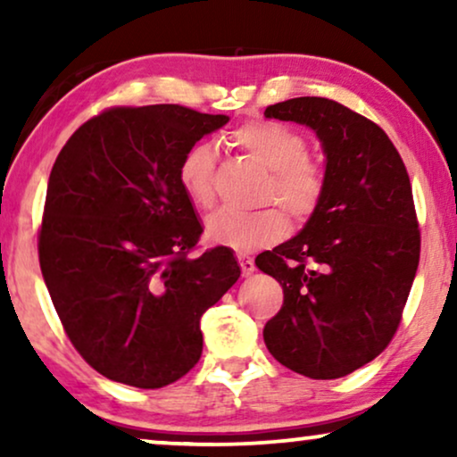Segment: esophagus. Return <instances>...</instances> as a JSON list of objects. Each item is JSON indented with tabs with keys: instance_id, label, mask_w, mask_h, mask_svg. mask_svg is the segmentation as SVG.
I'll return each mask as SVG.
<instances>
[{
	"instance_id": "obj_1",
	"label": "esophagus",
	"mask_w": 457,
	"mask_h": 457,
	"mask_svg": "<svg viewBox=\"0 0 457 457\" xmlns=\"http://www.w3.org/2000/svg\"><path fill=\"white\" fill-rule=\"evenodd\" d=\"M238 264H240V270H243L245 277L253 275L255 264H253V260L249 258V255H238Z\"/></svg>"
}]
</instances>
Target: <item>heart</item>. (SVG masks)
<instances>
[{"mask_svg": "<svg viewBox=\"0 0 457 457\" xmlns=\"http://www.w3.org/2000/svg\"><path fill=\"white\" fill-rule=\"evenodd\" d=\"M234 144L270 171L264 202H275L296 221H305L324 195V170L307 154V139L295 129L272 120L246 122L232 133ZM178 180L193 206L211 208L214 202V148L208 141L191 145L178 167ZM287 219L279 208L238 214L214 212L206 221V238L234 251H253L281 240Z\"/></svg>", "mask_w": 457, "mask_h": 457, "instance_id": "heart-1", "label": "heart"}]
</instances>
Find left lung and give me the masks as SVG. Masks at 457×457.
Listing matches in <instances>:
<instances>
[{"mask_svg": "<svg viewBox=\"0 0 457 457\" xmlns=\"http://www.w3.org/2000/svg\"><path fill=\"white\" fill-rule=\"evenodd\" d=\"M264 115L305 124L327 156L316 211L295 238L255 258L283 287L264 344L296 374L342 378L400 327L421 251L411 180L385 130L344 104L301 96Z\"/></svg>", "mask_w": 457, "mask_h": 457, "instance_id": "8db88e82", "label": "left lung"}]
</instances>
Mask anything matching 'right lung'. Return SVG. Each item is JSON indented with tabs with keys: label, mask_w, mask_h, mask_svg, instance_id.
Masks as SVG:
<instances>
[{
	"label": "right lung",
	"mask_w": 457,
	"mask_h": 457,
	"mask_svg": "<svg viewBox=\"0 0 457 457\" xmlns=\"http://www.w3.org/2000/svg\"><path fill=\"white\" fill-rule=\"evenodd\" d=\"M229 122L180 104L113 107L57 154L40 270L77 353L104 378L161 389L202 356L199 320L238 281L232 249L202 236L178 180L185 152Z\"/></svg>",
	"instance_id": "obj_1"
}]
</instances>
